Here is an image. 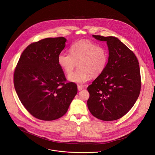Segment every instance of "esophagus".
Listing matches in <instances>:
<instances>
[{
  "mask_svg": "<svg viewBox=\"0 0 155 155\" xmlns=\"http://www.w3.org/2000/svg\"><path fill=\"white\" fill-rule=\"evenodd\" d=\"M77 87H78V90L79 91H81V90H82L83 89H84V86H83L82 85H78Z\"/></svg>",
  "mask_w": 155,
  "mask_h": 155,
  "instance_id": "1",
  "label": "esophagus"
}]
</instances>
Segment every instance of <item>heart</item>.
Masks as SVG:
<instances>
[{
	"mask_svg": "<svg viewBox=\"0 0 155 155\" xmlns=\"http://www.w3.org/2000/svg\"><path fill=\"white\" fill-rule=\"evenodd\" d=\"M58 64L67 74L71 73L78 63L77 71L69 75V81L84 84L93 77L99 76L105 69L108 54L106 50L88 40H81L73 44L70 53L61 52L58 57Z\"/></svg>",
	"mask_w": 155,
	"mask_h": 155,
	"instance_id": "heart-1",
	"label": "heart"
}]
</instances>
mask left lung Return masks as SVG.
Masks as SVG:
<instances>
[{
  "label": "left lung",
  "mask_w": 155,
  "mask_h": 155,
  "mask_svg": "<svg viewBox=\"0 0 155 155\" xmlns=\"http://www.w3.org/2000/svg\"><path fill=\"white\" fill-rule=\"evenodd\" d=\"M106 41L109 57L106 67L91 84L87 106L96 118L110 121L124 116L137 100L141 77L137 59L130 49L113 36L92 35Z\"/></svg>",
  "instance_id": "obj_1"
}]
</instances>
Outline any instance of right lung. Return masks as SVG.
Returning <instances> with one entry per match:
<instances>
[{
	"label": "right lung",
	"mask_w": 155,
	"mask_h": 155,
	"mask_svg": "<svg viewBox=\"0 0 155 155\" xmlns=\"http://www.w3.org/2000/svg\"><path fill=\"white\" fill-rule=\"evenodd\" d=\"M63 37L46 38L31 43L21 54L14 72L18 96L28 112L43 120H57L67 112L77 93L66 78L58 57L65 46Z\"/></svg>",
	"instance_id": "obj_1"
}]
</instances>
